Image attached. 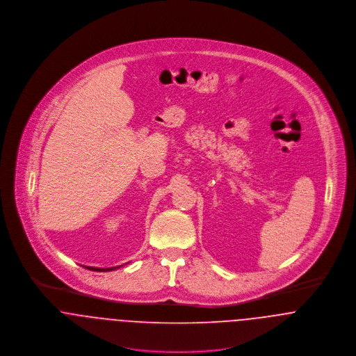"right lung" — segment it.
<instances>
[{"label":"right lung","mask_w":356,"mask_h":356,"mask_svg":"<svg viewBox=\"0 0 356 356\" xmlns=\"http://www.w3.org/2000/svg\"><path fill=\"white\" fill-rule=\"evenodd\" d=\"M121 266H122V265H121ZM121 266H116V268H94V266H84V268L88 269V270H94V272H111V270L119 269Z\"/></svg>","instance_id":"add662e5"}]
</instances>
